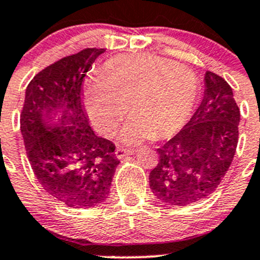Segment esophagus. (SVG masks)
Returning <instances> with one entry per match:
<instances>
[{"mask_svg":"<svg viewBox=\"0 0 260 260\" xmlns=\"http://www.w3.org/2000/svg\"><path fill=\"white\" fill-rule=\"evenodd\" d=\"M133 152H136L135 149H124V147H116V150H115V155H116V157H119V159L124 157L125 155L133 154Z\"/></svg>","mask_w":260,"mask_h":260,"instance_id":"1","label":"esophagus"}]
</instances>
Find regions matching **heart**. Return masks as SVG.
Returning <instances> with one entry per match:
<instances>
[{
	"label": "heart",
	"mask_w": 260,
	"mask_h": 260,
	"mask_svg": "<svg viewBox=\"0 0 260 260\" xmlns=\"http://www.w3.org/2000/svg\"><path fill=\"white\" fill-rule=\"evenodd\" d=\"M199 96L192 70L150 53L118 55L104 65L103 75L84 83V104L92 122L105 135L133 111L120 137L127 144L168 137L187 123Z\"/></svg>",
	"instance_id": "1"
}]
</instances>
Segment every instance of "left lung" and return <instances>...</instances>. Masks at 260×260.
Wrapping results in <instances>:
<instances>
[{"mask_svg":"<svg viewBox=\"0 0 260 260\" xmlns=\"http://www.w3.org/2000/svg\"><path fill=\"white\" fill-rule=\"evenodd\" d=\"M204 97L187 124L156 150L150 172L152 193L169 205L186 207L214 192L231 167L239 142L240 109L222 77L205 73Z\"/></svg>","mask_w":260,"mask_h":260,"instance_id":"8db88e82","label":"left lung"}]
</instances>
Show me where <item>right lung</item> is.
I'll use <instances>...</instances> for the list:
<instances>
[{"mask_svg": "<svg viewBox=\"0 0 260 260\" xmlns=\"http://www.w3.org/2000/svg\"><path fill=\"white\" fill-rule=\"evenodd\" d=\"M104 48H84L29 82L20 131L33 173L48 195L70 208L106 200L120 163L115 145L99 137L82 104V84Z\"/></svg>", "mask_w": 260, "mask_h": 260, "instance_id": "1", "label": "right lung"}]
</instances>
